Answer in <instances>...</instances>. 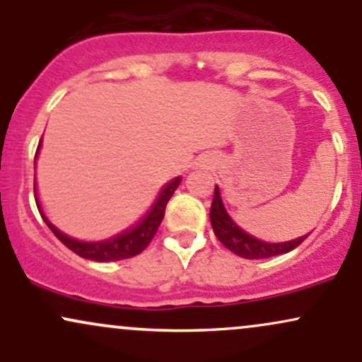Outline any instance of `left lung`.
Returning a JSON list of instances; mask_svg holds the SVG:
<instances>
[{"mask_svg": "<svg viewBox=\"0 0 362 362\" xmlns=\"http://www.w3.org/2000/svg\"><path fill=\"white\" fill-rule=\"evenodd\" d=\"M211 224H213L214 235L218 236V240L221 242L228 250H231L236 255L243 257V259H269V257L282 255V253H288L294 250L296 247L305 242L306 236L293 240V242H284V243H265L260 240L253 238L248 233H245L243 230H240L236 226L233 219L230 218L224 209L221 195H219V189H214V197L213 204H211Z\"/></svg>", "mask_w": 362, "mask_h": 362, "instance_id": "obj_1", "label": "left lung"}]
</instances>
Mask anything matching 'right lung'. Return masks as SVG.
Returning a JSON list of instances; mask_svg holds the SVG:
<instances>
[{"instance_id": "1", "label": "right lung", "mask_w": 362, "mask_h": 362, "mask_svg": "<svg viewBox=\"0 0 362 362\" xmlns=\"http://www.w3.org/2000/svg\"><path fill=\"white\" fill-rule=\"evenodd\" d=\"M40 148V144H39ZM39 148H37V153H39ZM180 184V177H177L175 180H172L167 184L161 190L160 197L156 199L153 209L146 214V218L143 219L139 224H136L131 230L124 231L122 235L114 236V238L105 240V242H97V243H86V242H78V240L69 238L64 233H61L54 224L49 223V219L45 218L42 209H40L39 199L35 195V204L39 207V213L42 216L45 224L49 226V230L56 235V238L59 240L61 243H64L69 250L76 253V255L83 257V259L95 260V262H115V260H124L131 259V257L139 255L144 248L148 247L149 242L153 240V236L156 235L158 228H160V223L163 221L165 216V207H167L170 197H172L175 189ZM35 192V185H34Z\"/></svg>"}]
</instances>
